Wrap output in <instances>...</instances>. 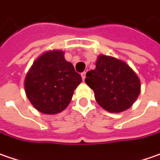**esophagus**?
<instances>
[{
	"label": "esophagus",
	"mask_w": 160,
	"mask_h": 160,
	"mask_svg": "<svg viewBox=\"0 0 160 160\" xmlns=\"http://www.w3.org/2000/svg\"><path fill=\"white\" fill-rule=\"evenodd\" d=\"M86 72H83L82 74H81V76H82V79H83V81H85V79H86Z\"/></svg>",
	"instance_id": "34e87169"
}]
</instances>
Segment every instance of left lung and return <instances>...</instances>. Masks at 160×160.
<instances>
[{"label":"left lung","mask_w":160,"mask_h":160,"mask_svg":"<svg viewBox=\"0 0 160 160\" xmlns=\"http://www.w3.org/2000/svg\"><path fill=\"white\" fill-rule=\"evenodd\" d=\"M86 83L94 90L100 107L110 113L128 109L140 93V80L127 63L101 54L96 69L86 73Z\"/></svg>","instance_id":"left-lung-1"}]
</instances>
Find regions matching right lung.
<instances>
[{
    "mask_svg": "<svg viewBox=\"0 0 160 160\" xmlns=\"http://www.w3.org/2000/svg\"><path fill=\"white\" fill-rule=\"evenodd\" d=\"M82 82L74 65L64 59L61 50L42 53L30 68L24 88L31 104L39 112L54 115L69 105L74 89Z\"/></svg>",
    "mask_w": 160,
    "mask_h": 160,
    "instance_id": "add662e5",
    "label": "right lung"
}]
</instances>
